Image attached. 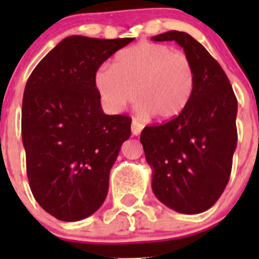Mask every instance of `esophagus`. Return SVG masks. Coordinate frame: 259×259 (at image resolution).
Masks as SVG:
<instances>
[{"label": "esophagus", "instance_id": "obj_1", "mask_svg": "<svg viewBox=\"0 0 259 259\" xmlns=\"http://www.w3.org/2000/svg\"><path fill=\"white\" fill-rule=\"evenodd\" d=\"M143 124L140 121H138L137 119H133V121H132V133H133V135H135V137H137V135H139L140 133H142V130H143Z\"/></svg>", "mask_w": 259, "mask_h": 259}]
</instances>
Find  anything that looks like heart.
Segmentation results:
<instances>
[{"label": "heart", "instance_id": "b5f03b06", "mask_svg": "<svg viewBox=\"0 0 259 259\" xmlns=\"http://www.w3.org/2000/svg\"><path fill=\"white\" fill-rule=\"evenodd\" d=\"M94 82L110 113H121L138 99L140 114H153L166 121L178 116L189 104L195 71L183 52L163 44L139 42L120 51L114 67H99Z\"/></svg>", "mask_w": 259, "mask_h": 259}]
</instances>
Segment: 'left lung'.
Segmentation results:
<instances>
[{
  "mask_svg": "<svg viewBox=\"0 0 259 259\" xmlns=\"http://www.w3.org/2000/svg\"><path fill=\"white\" fill-rule=\"evenodd\" d=\"M153 41H176L192 61L195 88L187 108L140 135L155 197L170 209H209L228 184L237 148L238 103L226 72L189 33L168 31Z\"/></svg>",
  "mask_w": 259,
  "mask_h": 259,
  "instance_id": "obj_1",
  "label": "left lung"
}]
</instances>
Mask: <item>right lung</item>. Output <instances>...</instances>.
Returning a JSON list of instances; mask_svg holds the SVG:
<instances>
[{
  "mask_svg": "<svg viewBox=\"0 0 259 259\" xmlns=\"http://www.w3.org/2000/svg\"><path fill=\"white\" fill-rule=\"evenodd\" d=\"M133 40L69 36L26 82L21 129L27 178L36 202L60 221L88 218L108 194L132 119L104 114L94 75Z\"/></svg>",
  "mask_w": 259,
  "mask_h": 259,
  "instance_id": "1",
  "label": "right lung"
}]
</instances>
